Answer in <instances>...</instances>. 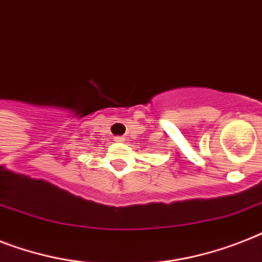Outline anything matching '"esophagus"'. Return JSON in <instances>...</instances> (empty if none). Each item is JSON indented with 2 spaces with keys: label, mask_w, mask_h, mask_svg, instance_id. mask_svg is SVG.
Segmentation results:
<instances>
[{
  "label": "esophagus",
  "mask_w": 262,
  "mask_h": 262,
  "mask_svg": "<svg viewBox=\"0 0 262 262\" xmlns=\"http://www.w3.org/2000/svg\"><path fill=\"white\" fill-rule=\"evenodd\" d=\"M125 138L122 137V136H117V137H114V141H118V142H122L124 141Z\"/></svg>",
  "instance_id": "1"
}]
</instances>
